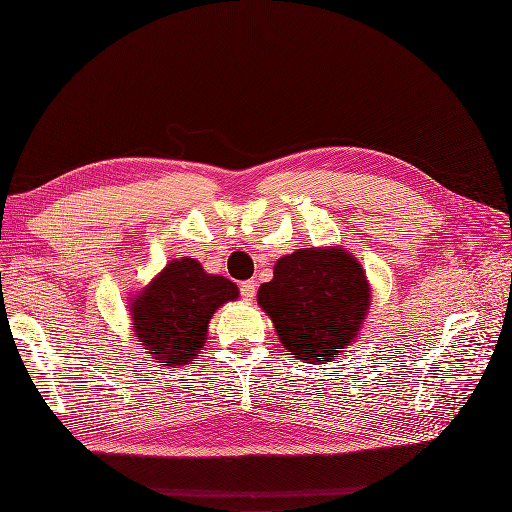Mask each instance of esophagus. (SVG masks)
<instances>
[{
  "label": "esophagus",
  "instance_id": "obj_1",
  "mask_svg": "<svg viewBox=\"0 0 512 512\" xmlns=\"http://www.w3.org/2000/svg\"><path fill=\"white\" fill-rule=\"evenodd\" d=\"M255 292H257V282L255 280H247V282L240 284V297L245 301H253Z\"/></svg>",
  "mask_w": 512,
  "mask_h": 512
}]
</instances>
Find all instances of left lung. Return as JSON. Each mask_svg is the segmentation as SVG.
<instances>
[{
    "label": "left lung",
    "mask_w": 512,
    "mask_h": 512,
    "mask_svg": "<svg viewBox=\"0 0 512 512\" xmlns=\"http://www.w3.org/2000/svg\"><path fill=\"white\" fill-rule=\"evenodd\" d=\"M363 267L340 249H299L278 259L257 301L282 346L301 361H330L351 344L369 307Z\"/></svg>",
    "instance_id": "1"
}]
</instances>
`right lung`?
Segmentation results:
<instances>
[{"instance_id": "add662e5", "label": "right lung", "mask_w": 512, "mask_h": 512, "mask_svg": "<svg viewBox=\"0 0 512 512\" xmlns=\"http://www.w3.org/2000/svg\"><path fill=\"white\" fill-rule=\"evenodd\" d=\"M236 297L234 282L205 274L199 261L182 257L168 263L132 303V328L157 363L186 365L203 351L215 309Z\"/></svg>"}]
</instances>
